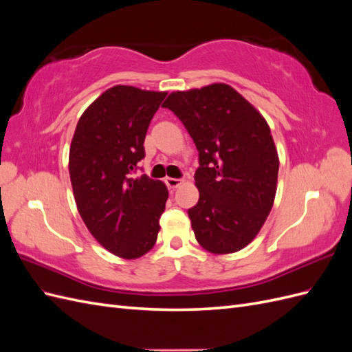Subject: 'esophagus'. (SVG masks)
I'll return each mask as SVG.
<instances>
[{"label": "esophagus", "instance_id": "obj_1", "mask_svg": "<svg viewBox=\"0 0 352 352\" xmlns=\"http://www.w3.org/2000/svg\"><path fill=\"white\" fill-rule=\"evenodd\" d=\"M184 184V179H175V177H166V185L170 189H176Z\"/></svg>", "mask_w": 352, "mask_h": 352}]
</instances>
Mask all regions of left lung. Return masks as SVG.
Instances as JSON below:
<instances>
[{
	"label": "left lung",
	"mask_w": 352,
	"mask_h": 352,
	"mask_svg": "<svg viewBox=\"0 0 352 352\" xmlns=\"http://www.w3.org/2000/svg\"><path fill=\"white\" fill-rule=\"evenodd\" d=\"M198 150L195 238L212 254L236 252L255 238L273 207L279 157L264 117L226 83L172 92L163 104Z\"/></svg>",
	"instance_id": "obj_1"
}]
</instances>
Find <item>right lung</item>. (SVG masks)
<instances>
[{"label":"right lung","instance_id":"1","mask_svg":"<svg viewBox=\"0 0 352 352\" xmlns=\"http://www.w3.org/2000/svg\"><path fill=\"white\" fill-rule=\"evenodd\" d=\"M166 95L117 85L83 111L72 140L69 173L79 214L92 236L122 258H138L154 247L166 208L163 182L132 176Z\"/></svg>","mask_w":352,"mask_h":352}]
</instances>
